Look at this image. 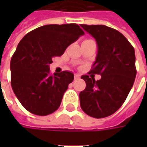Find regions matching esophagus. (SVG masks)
<instances>
[{
    "mask_svg": "<svg viewBox=\"0 0 147 147\" xmlns=\"http://www.w3.org/2000/svg\"><path fill=\"white\" fill-rule=\"evenodd\" d=\"M80 78V75L79 74H74V79L77 80V79H79Z\"/></svg>",
    "mask_w": 147,
    "mask_h": 147,
    "instance_id": "esophagus-1",
    "label": "esophagus"
}]
</instances>
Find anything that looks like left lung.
Masks as SVG:
<instances>
[{
  "label": "left lung",
  "instance_id": "obj_1",
  "mask_svg": "<svg viewBox=\"0 0 147 147\" xmlns=\"http://www.w3.org/2000/svg\"><path fill=\"white\" fill-rule=\"evenodd\" d=\"M81 27L96 39L97 55L88 74H100L96 81L82 75L86 88L79 93L82 110L96 119L113 115L119 110L133 88L137 74L135 51L121 32L105 25Z\"/></svg>",
  "mask_w": 147,
  "mask_h": 147
}]
</instances>
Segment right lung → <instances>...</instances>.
Returning a JSON list of instances; mask_svg holds the SVG:
<instances>
[{"mask_svg":"<svg viewBox=\"0 0 147 147\" xmlns=\"http://www.w3.org/2000/svg\"><path fill=\"white\" fill-rule=\"evenodd\" d=\"M83 34L76 24H48L29 32L20 41L10 60L11 87L28 111L45 116L59 108L74 75L69 71L51 74L49 65Z\"/></svg>","mask_w":147,"mask_h":147,"instance_id":"right-lung-1","label":"right lung"}]
</instances>
